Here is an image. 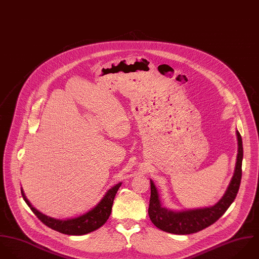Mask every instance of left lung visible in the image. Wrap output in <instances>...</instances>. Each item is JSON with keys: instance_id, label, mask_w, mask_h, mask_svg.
<instances>
[{"instance_id": "1", "label": "left lung", "mask_w": 259, "mask_h": 259, "mask_svg": "<svg viewBox=\"0 0 259 259\" xmlns=\"http://www.w3.org/2000/svg\"><path fill=\"white\" fill-rule=\"evenodd\" d=\"M238 151L234 174L221 199L214 205L203 208L171 210L162 206L155 184L150 180L151 196L148 214L152 223L159 229L173 234H191L198 232L216 222L234 201L239 190L242 175L243 147L240 133L236 131Z\"/></svg>"}]
</instances>
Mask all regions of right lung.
<instances>
[{
  "instance_id": "1",
  "label": "right lung",
  "mask_w": 259,
  "mask_h": 259,
  "mask_svg": "<svg viewBox=\"0 0 259 259\" xmlns=\"http://www.w3.org/2000/svg\"><path fill=\"white\" fill-rule=\"evenodd\" d=\"M122 182L117 183L113 187H111L107 192L105 193L103 198L100 200V202L86 213L74 217V218H68V219H56L50 216H47L43 213H41L39 210H37L35 207L32 206L30 201L27 199L23 188L21 189L22 196L28 206L31 208V210L34 212V214L48 227L52 228L56 231H59L63 234L68 235H84L87 233H90L94 230H97L100 228L104 223L108 220L113 201L115 198V195L121 186Z\"/></svg>"
}]
</instances>
